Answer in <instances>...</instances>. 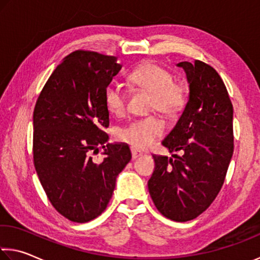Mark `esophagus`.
<instances>
[{
	"label": "esophagus",
	"mask_w": 260,
	"mask_h": 260,
	"mask_svg": "<svg viewBox=\"0 0 260 260\" xmlns=\"http://www.w3.org/2000/svg\"><path fill=\"white\" fill-rule=\"evenodd\" d=\"M131 150H132V157H133V159H137L139 157H141V156L143 155L141 151L137 150V149H135V148H132Z\"/></svg>",
	"instance_id": "1"
}]
</instances>
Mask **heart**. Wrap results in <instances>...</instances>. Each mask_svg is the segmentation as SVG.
I'll return each instance as SVG.
<instances>
[{"label": "heart", "mask_w": 260, "mask_h": 260, "mask_svg": "<svg viewBox=\"0 0 260 260\" xmlns=\"http://www.w3.org/2000/svg\"><path fill=\"white\" fill-rule=\"evenodd\" d=\"M128 80L138 88L152 92L151 110H158L167 115H175L186 103L185 90L175 83L174 75L151 61L139 64L129 73ZM105 105L111 113L122 115L126 110V93L119 84H110L105 90ZM164 133V123L156 115L137 119L119 129L117 138L137 149H147Z\"/></svg>", "instance_id": "heart-1"}]
</instances>
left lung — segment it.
<instances>
[{"label":"left lung","mask_w":260,"mask_h":260,"mask_svg":"<svg viewBox=\"0 0 260 260\" xmlns=\"http://www.w3.org/2000/svg\"><path fill=\"white\" fill-rule=\"evenodd\" d=\"M188 83V101L162 145L171 157L152 155L148 189L168 219L185 222L205 212L219 194L234 151L233 104L215 69L196 60L177 63Z\"/></svg>","instance_id":"obj_1"}]
</instances>
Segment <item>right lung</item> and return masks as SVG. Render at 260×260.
Listing matches in <instances>:
<instances>
[{"label": "right lung", "instance_id": "1", "mask_svg": "<svg viewBox=\"0 0 260 260\" xmlns=\"http://www.w3.org/2000/svg\"><path fill=\"white\" fill-rule=\"evenodd\" d=\"M121 69L117 57L75 51L49 76L34 112V160L49 201L84 223L108 206L118 175L132 158L126 143H106L105 90ZM105 149L103 158L93 155Z\"/></svg>", "mask_w": 260, "mask_h": 260}]
</instances>
